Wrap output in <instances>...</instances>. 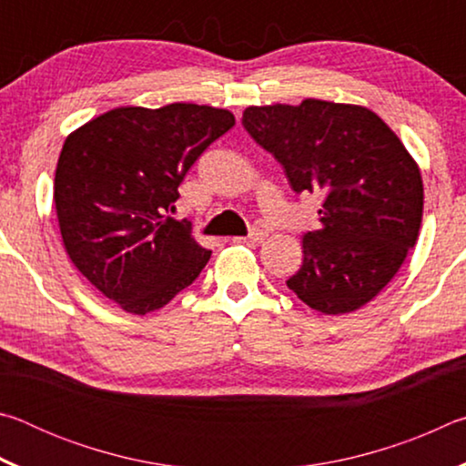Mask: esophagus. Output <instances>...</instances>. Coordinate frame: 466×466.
I'll return each mask as SVG.
<instances>
[{"label": "esophagus", "mask_w": 466, "mask_h": 466, "mask_svg": "<svg viewBox=\"0 0 466 466\" xmlns=\"http://www.w3.org/2000/svg\"><path fill=\"white\" fill-rule=\"evenodd\" d=\"M267 238V232L261 230V228H252L248 236H242V238H234V242H242V244H258Z\"/></svg>", "instance_id": "34e87169"}]
</instances>
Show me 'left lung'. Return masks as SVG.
<instances>
[{"instance_id":"obj_1","label":"left lung","mask_w":466,"mask_h":466,"mask_svg":"<svg viewBox=\"0 0 466 466\" xmlns=\"http://www.w3.org/2000/svg\"><path fill=\"white\" fill-rule=\"evenodd\" d=\"M242 125L278 160L296 193H320L319 230L304 234V261L288 288L322 314L370 302L415 247L423 183L389 125L356 105L309 98L248 106Z\"/></svg>"}]
</instances>
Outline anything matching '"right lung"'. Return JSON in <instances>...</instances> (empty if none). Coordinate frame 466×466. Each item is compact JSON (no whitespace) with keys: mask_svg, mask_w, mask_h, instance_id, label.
<instances>
[{"mask_svg":"<svg viewBox=\"0 0 466 466\" xmlns=\"http://www.w3.org/2000/svg\"><path fill=\"white\" fill-rule=\"evenodd\" d=\"M232 127L224 108L121 106L63 144L53 193L63 244L77 271L123 310L162 309L208 265L211 250L168 211L188 168Z\"/></svg>","mask_w":466,"mask_h":466,"instance_id":"add662e5","label":"right lung"}]
</instances>
